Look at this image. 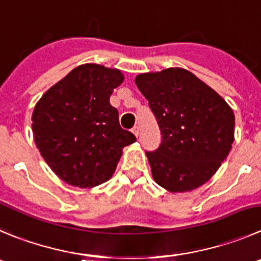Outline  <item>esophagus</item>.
<instances>
[{"mask_svg":"<svg viewBox=\"0 0 261 261\" xmlns=\"http://www.w3.org/2000/svg\"><path fill=\"white\" fill-rule=\"evenodd\" d=\"M133 134H134V135L136 136V138H138V136L140 135V130H139V126H134V128H133Z\"/></svg>","mask_w":261,"mask_h":261,"instance_id":"34e87169","label":"esophagus"}]
</instances>
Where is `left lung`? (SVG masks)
Segmentation results:
<instances>
[{"mask_svg":"<svg viewBox=\"0 0 261 261\" xmlns=\"http://www.w3.org/2000/svg\"><path fill=\"white\" fill-rule=\"evenodd\" d=\"M135 82L149 101L162 134L160 148L147 152L154 181L170 193L203 186L232 149L233 109L184 68L140 73Z\"/></svg>","mask_w":261,"mask_h":261,"instance_id":"8db88e82","label":"left lung"}]
</instances>
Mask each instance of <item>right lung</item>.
Segmentation results:
<instances>
[{"label": "right lung", "instance_id": "right-lung-1", "mask_svg": "<svg viewBox=\"0 0 261 261\" xmlns=\"http://www.w3.org/2000/svg\"><path fill=\"white\" fill-rule=\"evenodd\" d=\"M125 75L87 63L70 70L36 103L32 131L37 149L59 179L94 188L112 177L126 145L136 142L109 103Z\"/></svg>", "mask_w": 261, "mask_h": 261}]
</instances>
